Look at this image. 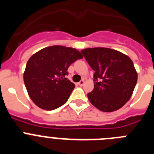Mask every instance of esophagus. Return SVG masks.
<instances>
[{"mask_svg":"<svg viewBox=\"0 0 154 154\" xmlns=\"http://www.w3.org/2000/svg\"><path fill=\"white\" fill-rule=\"evenodd\" d=\"M84 84V80H81V81L79 82H78V85H79V86H82V85H83Z\"/></svg>","mask_w":154,"mask_h":154,"instance_id":"esophagus-1","label":"esophagus"}]
</instances>
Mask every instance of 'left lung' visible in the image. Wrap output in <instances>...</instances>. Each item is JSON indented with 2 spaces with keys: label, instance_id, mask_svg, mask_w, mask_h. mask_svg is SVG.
Segmentation results:
<instances>
[{
  "label": "left lung",
  "instance_id": "obj_1",
  "mask_svg": "<svg viewBox=\"0 0 154 154\" xmlns=\"http://www.w3.org/2000/svg\"><path fill=\"white\" fill-rule=\"evenodd\" d=\"M94 70V89L87 94L94 106L103 112H113L123 107L137 85V72L127 55L107 48L82 50Z\"/></svg>",
  "mask_w": 154,
  "mask_h": 154
}]
</instances>
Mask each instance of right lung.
Wrapping results in <instances>:
<instances>
[{"mask_svg": "<svg viewBox=\"0 0 154 154\" xmlns=\"http://www.w3.org/2000/svg\"><path fill=\"white\" fill-rule=\"evenodd\" d=\"M82 58L75 48L60 45L45 48L34 54L24 72V85L34 103L46 110L65 104L75 86L65 78L68 68Z\"/></svg>", "mask_w": 154, "mask_h": 154, "instance_id": "obj_1", "label": "right lung"}]
</instances>
